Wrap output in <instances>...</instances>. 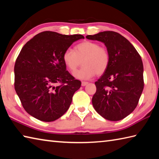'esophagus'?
I'll return each mask as SVG.
<instances>
[{
	"mask_svg": "<svg viewBox=\"0 0 159 159\" xmlns=\"http://www.w3.org/2000/svg\"><path fill=\"white\" fill-rule=\"evenodd\" d=\"M88 84V82H85V81H83L82 83H81V85L82 86H85V85H87Z\"/></svg>",
	"mask_w": 159,
	"mask_h": 159,
	"instance_id": "esophagus-1",
	"label": "esophagus"
}]
</instances>
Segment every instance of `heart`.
<instances>
[{"label":"heart","instance_id":"1","mask_svg":"<svg viewBox=\"0 0 159 159\" xmlns=\"http://www.w3.org/2000/svg\"><path fill=\"white\" fill-rule=\"evenodd\" d=\"M63 61L71 72H74L83 63V67L74 76L76 79L88 80L96 74H103L110 65V58L106 48L96 42L86 40L74 47V52L66 49L63 52Z\"/></svg>","mask_w":159,"mask_h":159}]
</instances>
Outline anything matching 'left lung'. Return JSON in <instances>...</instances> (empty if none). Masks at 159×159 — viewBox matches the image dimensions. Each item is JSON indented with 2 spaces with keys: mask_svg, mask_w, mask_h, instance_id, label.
Segmentation results:
<instances>
[{
  "mask_svg": "<svg viewBox=\"0 0 159 159\" xmlns=\"http://www.w3.org/2000/svg\"><path fill=\"white\" fill-rule=\"evenodd\" d=\"M86 38L103 43L110 58L107 69L95 82L93 107L105 119H123L137 106L143 89L141 57L131 43L117 32L106 31Z\"/></svg>",
  "mask_w": 159,
  "mask_h": 159,
  "instance_id": "left-lung-1",
  "label": "left lung"
}]
</instances>
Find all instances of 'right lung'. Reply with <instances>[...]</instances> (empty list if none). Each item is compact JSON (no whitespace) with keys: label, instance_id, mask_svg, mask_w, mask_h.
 Wrapping results in <instances>:
<instances>
[{"label":"right lung","instance_id":"add662e5","mask_svg":"<svg viewBox=\"0 0 159 159\" xmlns=\"http://www.w3.org/2000/svg\"><path fill=\"white\" fill-rule=\"evenodd\" d=\"M82 39L81 34L69 36L46 31L23 47L14 65V88L32 116L51 122L69 109L81 82L66 70L63 54L74 42Z\"/></svg>","mask_w":159,"mask_h":159}]
</instances>
